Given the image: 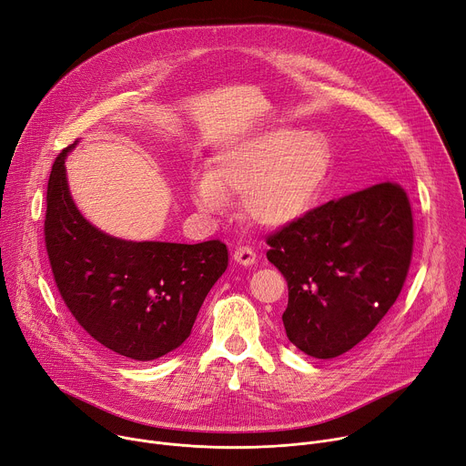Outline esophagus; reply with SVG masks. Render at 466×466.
Returning <instances> with one entry per match:
<instances>
[{
	"label": "esophagus",
	"instance_id": "34e87169",
	"mask_svg": "<svg viewBox=\"0 0 466 466\" xmlns=\"http://www.w3.org/2000/svg\"><path fill=\"white\" fill-rule=\"evenodd\" d=\"M234 262L239 266L249 268L257 262V253L251 249V247H238L234 251Z\"/></svg>",
	"mask_w": 466,
	"mask_h": 466
}]
</instances>
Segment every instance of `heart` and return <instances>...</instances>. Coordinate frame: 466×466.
I'll return each instance as SVG.
<instances>
[{
  "instance_id": "heart-1",
  "label": "heart",
  "mask_w": 466,
  "mask_h": 466,
  "mask_svg": "<svg viewBox=\"0 0 466 466\" xmlns=\"http://www.w3.org/2000/svg\"><path fill=\"white\" fill-rule=\"evenodd\" d=\"M328 172L329 149L320 135L273 126L225 142L209 172L193 177L191 195L206 211H223L228 195H241L247 219L277 230L313 208Z\"/></svg>"
}]
</instances>
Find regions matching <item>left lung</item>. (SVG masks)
<instances>
[{
  "mask_svg": "<svg viewBox=\"0 0 466 466\" xmlns=\"http://www.w3.org/2000/svg\"><path fill=\"white\" fill-rule=\"evenodd\" d=\"M268 245L289 283V340L307 356L337 358L375 329L405 285L410 202L397 183H377L307 211Z\"/></svg>",
  "mask_w": 466,
  "mask_h": 466,
  "instance_id": "1",
  "label": "left lung"
}]
</instances>
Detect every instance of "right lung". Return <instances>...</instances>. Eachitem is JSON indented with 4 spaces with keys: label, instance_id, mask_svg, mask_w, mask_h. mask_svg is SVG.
Here are the masks:
<instances>
[{
    "label": "right lung",
    "instance_id": "right-lung-1",
    "mask_svg": "<svg viewBox=\"0 0 466 466\" xmlns=\"http://www.w3.org/2000/svg\"><path fill=\"white\" fill-rule=\"evenodd\" d=\"M61 151L46 191L45 241L57 290L76 322L112 352L157 360L191 335L200 307L227 266L219 239L129 241L93 227L76 208Z\"/></svg>",
    "mask_w": 466,
    "mask_h": 466
}]
</instances>
